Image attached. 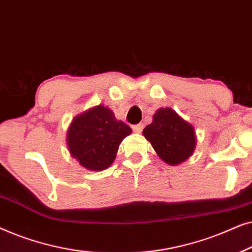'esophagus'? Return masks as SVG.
<instances>
[{
  "label": "esophagus",
  "instance_id": "esophagus-1",
  "mask_svg": "<svg viewBox=\"0 0 252 252\" xmlns=\"http://www.w3.org/2000/svg\"><path fill=\"white\" fill-rule=\"evenodd\" d=\"M132 128H133V130L135 133H140L141 130H142V128H143V125H142V124H136V125H133L132 126Z\"/></svg>",
  "mask_w": 252,
  "mask_h": 252
}]
</instances>
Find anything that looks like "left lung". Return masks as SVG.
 <instances>
[{
    "mask_svg": "<svg viewBox=\"0 0 252 252\" xmlns=\"http://www.w3.org/2000/svg\"><path fill=\"white\" fill-rule=\"evenodd\" d=\"M143 135L168 165L181 164L195 150L194 127L171 108L158 109L153 123L143 129Z\"/></svg>",
    "mask_w": 252,
    "mask_h": 252,
    "instance_id": "8db88e82",
    "label": "left lung"
}]
</instances>
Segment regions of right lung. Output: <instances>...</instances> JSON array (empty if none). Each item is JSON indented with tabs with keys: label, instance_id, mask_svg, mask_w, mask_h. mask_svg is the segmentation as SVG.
<instances>
[{
	"label": "right lung",
	"instance_id": "add662e5",
	"mask_svg": "<svg viewBox=\"0 0 252 252\" xmlns=\"http://www.w3.org/2000/svg\"><path fill=\"white\" fill-rule=\"evenodd\" d=\"M130 133V127L117 120L112 110L97 105L72 120L66 143L71 156L81 166L103 171L113 163L120 142Z\"/></svg>",
	"mask_w": 252,
	"mask_h": 252
}]
</instances>
